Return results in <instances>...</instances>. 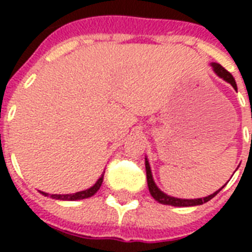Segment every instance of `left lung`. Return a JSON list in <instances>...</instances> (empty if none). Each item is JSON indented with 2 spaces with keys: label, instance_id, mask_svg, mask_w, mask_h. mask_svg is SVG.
<instances>
[{
  "label": "left lung",
  "instance_id": "1",
  "mask_svg": "<svg viewBox=\"0 0 252 252\" xmlns=\"http://www.w3.org/2000/svg\"><path fill=\"white\" fill-rule=\"evenodd\" d=\"M213 69H215V72L219 74L221 78H223L225 81H227L231 86L234 87L235 90H237V84H235L234 77L231 76L230 73L227 72L226 69L223 68L222 65L220 64H212ZM145 167H146V179H148V187H149V192L150 195L153 196V199H156L158 203L165 204V205H172V207H192V205H200V204H204L209 201L212 197H215L217 193L220 192V189L215 193H212V195L207 196V197H203V199H193V200H186V199H176V197H171V196H167L166 193H163L162 191L158 189V187L156 186L153 180V176H152V171H150V166L149 162L145 161Z\"/></svg>",
  "mask_w": 252,
  "mask_h": 252
}]
</instances>
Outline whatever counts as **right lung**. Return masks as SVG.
Masks as SVG:
<instances>
[{"label": "right lung", "mask_w": 252, "mask_h": 252, "mask_svg": "<svg viewBox=\"0 0 252 252\" xmlns=\"http://www.w3.org/2000/svg\"><path fill=\"white\" fill-rule=\"evenodd\" d=\"M103 178H104V175L100 176V178L98 179V182H96L93 187L86 189V191L77 192V193H70V195H51V197L57 200H82V199H87V197H91V196L94 195V193H96V191L100 188ZM41 193L47 196V193H44V192H41Z\"/></svg>", "instance_id": "obj_1"}]
</instances>
